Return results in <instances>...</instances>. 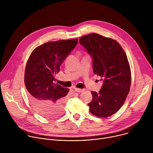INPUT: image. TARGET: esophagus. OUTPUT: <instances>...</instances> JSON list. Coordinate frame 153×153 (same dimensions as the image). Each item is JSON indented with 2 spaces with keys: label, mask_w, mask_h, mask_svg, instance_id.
<instances>
[{
  "label": "esophagus",
  "mask_w": 153,
  "mask_h": 153,
  "mask_svg": "<svg viewBox=\"0 0 153 153\" xmlns=\"http://www.w3.org/2000/svg\"><path fill=\"white\" fill-rule=\"evenodd\" d=\"M75 91L78 93H82L85 91L84 89H80V88H75Z\"/></svg>",
  "instance_id": "34e87169"
}]
</instances>
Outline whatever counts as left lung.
I'll return each instance as SVG.
<instances>
[{
  "instance_id": "1",
  "label": "left lung",
  "mask_w": 153,
  "mask_h": 153,
  "mask_svg": "<svg viewBox=\"0 0 153 153\" xmlns=\"http://www.w3.org/2000/svg\"><path fill=\"white\" fill-rule=\"evenodd\" d=\"M80 44L93 58V72L103 85L99 93L91 91L90 111L99 117H108L117 112L130 89L131 74L126 55L115 40L97 33L82 36Z\"/></svg>"
}]
</instances>
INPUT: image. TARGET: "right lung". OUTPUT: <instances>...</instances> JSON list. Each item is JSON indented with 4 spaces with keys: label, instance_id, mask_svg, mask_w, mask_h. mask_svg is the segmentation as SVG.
Segmentation results:
<instances>
[{
    "label": "right lung",
    "instance_id": "right-lung-1",
    "mask_svg": "<svg viewBox=\"0 0 153 153\" xmlns=\"http://www.w3.org/2000/svg\"><path fill=\"white\" fill-rule=\"evenodd\" d=\"M78 39L49 42L35 48L27 63L24 82L33 107L44 117L56 118L64 112L69 89L55 83V75Z\"/></svg>",
    "mask_w": 153,
    "mask_h": 153
}]
</instances>
